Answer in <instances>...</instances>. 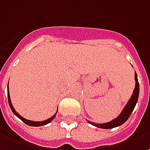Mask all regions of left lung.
Returning a JSON list of instances; mask_svg holds the SVG:
<instances>
[{
  "label": "left lung",
  "mask_w": 150,
  "mask_h": 150,
  "mask_svg": "<svg viewBox=\"0 0 150 150\" xmlns=\"http://www.w3.org/2000/svg\"><path fill=\"white\" fill-rule=\"evenodd\" d=\"M134 79H135V87L133 92L131 98L129 99V100L128 101L127 105L124 108V110H122L120 115L117 117L116 119L113 120L110 122H107L105 124H96V123H93V122L88 121L90 124L95 125V126L98 127V128H101V129H113L115 127L120 126L123 125L125 122L127 121V120L129 118L131 113L134 110V107L136 105L137 101H138V98H139V81H138V77H137V74H134Z\"/></svg>",
  "instance_id": "left-lung-1"
}]
</instances>
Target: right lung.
<instances>
[{
	"instance_id": "right-lung-1",
	"label": "right lung",
	"mask_w": 150,
	"mask_h": 150,
	"mask_svg": "<svg viewBox=\"0 0 150 150\" xmlns=\"http://www.w3.org/2000/svg\"><path fill=\"white\" fill-rule=\"evenodd\" d=\"M7 96H8V102H9V105L11 107V110H12V112L14 113V115H16V116L18 117L20 120H21L22 121L25 123V124H26L27 125H30V126H34V127H38V126H42V125H47V124H49L50 122L52 121L54 119V117L56 115V114L57 113H55L54 115L52 117H50V119L48 120H44V121H31V120H25V118H23L22 116H21L20 115H19L18 113L16 112V111L15 110V109H14V107L12 106V104H11V98H10V94H9V87L7 86ZM58 112V111H57Z\"/></svg>"
}]
</instances>
